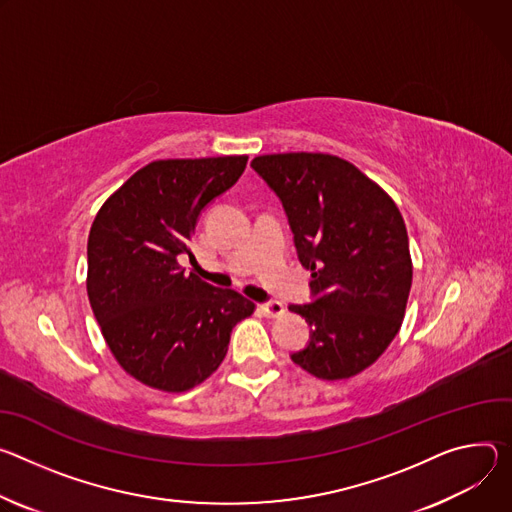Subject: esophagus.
<instances>
[{"label":"esophagus","instance_id":"esophagus-1","mask_svg":"<svg viewBox=\"0 0 512 512\" xmlns=\"http://www.w3.org/2000/svg\"><path fill=\"white\" fill-rule=\"evenodd\" d=\"M258 309H260V313H262L264 317H278V315L285 313V307H282V303H278V301L262 303V305H258Z\"/></svg>","mask_w":512,"mask_h":512}]
</instances>
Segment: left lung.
Returning a JSON list of instances; mask_svg holds the SVG:
<instances>
[{"label": "left lung", "mask_w": 512, "mask_h": 512, "mask_svg": "<svg viewBox=\"0 0 512 512\" xmlns=\"http://www.w3.org/2000/svg\"><path fill=\"white\" fill-rule=\"evenodd\" d=\"M252 168L276 193L311 270L313 303L291 305L311 325L291 358L321 380L372 366L399 333L413 282L403 215L352 162L321 152L264 154Z\"/></svg>", "instance_id": "obj_1"}]
</instances>
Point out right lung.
<instances>
[{
  "mask_svg": "<svg viewBox=\"0 0 512 512\" xmlns=\"http://www.w3.org/2000/svg\"><path fill=\"white\" fill-rule=\"evenodd\" d=\"M248 156L154 160L95 215L87 242V295L105 342L136 380L185 392L227 354L232 329L256 309L179 266L207 203L244 173Z\"/></svg>",
  "mask_w": 512,
  "mask_h": 512,
  "instance_id": "add662e5",
  "label": "right lung"
}]
</instances>
